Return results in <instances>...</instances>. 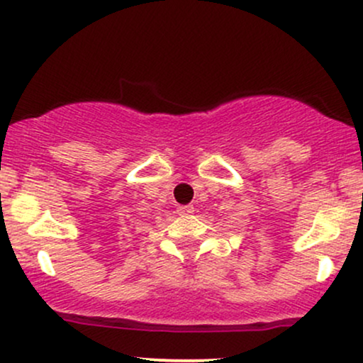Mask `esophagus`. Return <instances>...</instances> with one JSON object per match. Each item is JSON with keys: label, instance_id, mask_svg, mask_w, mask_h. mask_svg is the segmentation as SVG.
I'll use <instances>...</instances> for the list:
<instances>
[{"label": "esophagus", "instance_id": "esophagus-1", "mask_svg": "<svg viewBox=\"0 0 363 363\" xmlns=\"http://www.w3.org/2000/svg\"><path fill=\"white\" fill-rule=\"evenodd\" d=\"M194 211V206L193 205H184V206H179L177 208V213L186 216V215H191Z\"/></svg>", "mask_w": 363, "mask_h": 363}]
</instances>
